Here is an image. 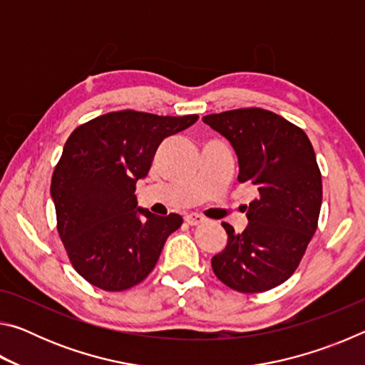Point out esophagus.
I'll list each match as a JSON object with an SVG mask.
<instances>
[{"instance_id":"obj_1","label":"esophagus","mask_w":365,"mask_h":365,"mask_svg":"<svg viewBox=\"0 0 365 365\" xmlns=\"http://www.w3.org/2000/svg\"><path fill=\"white\" fill-rule=\"evenodd\" d=\"M185 222H187L188 225H200V224H202V222H205V217H202V215H200V214L191 212V214L185 215Z\"/></svg>"}]
</instances>
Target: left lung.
Wrapping results in <instances>:
<instances>
[{
  "label": "left lung",
  "mask_w": 365,
  "mask_h": 365,
  "mask_svg": "<svg viewBox=\"0 0 365 365\" xmlns=\"http://www.w3.org/2000/svg\"><path fill=\"white\" fill-rule=\"evenodd\" d=\"M230 141L238 158V180L255 185L243 233L222 224L225 250L212 257L217 279L240 293L282 285L304 256L322 206V175L316 153L299 127L270 110L233 109L202 117Z\"/></svg>",
  "instance_id": "1"
}]
</instances>
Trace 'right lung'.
Instances as JSON below:
<instances>
[{
    "instance_id": "right-lung-1",
    "label": "right lung",
    "mask_w": 365,
    "mask_h": 365,
    "mask_svg": "<svg viewBox=\"0 0 365 365\" xmlns=\"http://www.w3.org/2000/svg\"><path fill=\"white\" fill-rule=\"evenodd\" d=\"M196 120V114L119 110L83 123L67 138L51 197L73 269L91 285L106 292L138 285L182 225V215L163 217L138 207L135 185L148 175L159 145Z\"/></svg>"
}]
</instances>
